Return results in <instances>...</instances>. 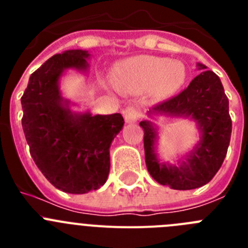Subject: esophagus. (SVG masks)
<instances>
[{
	"instance_id": "esophagus-1",
	"label": "esophagus",
	"mask_w": 248,
	"mask_h": 248,
	"mask_svg": "<svg viewBox=\"0 0 248 248\" xmlns=\"http://www.w3.org/2000/svg\"><path fill=\"white\" fill-rule=\"evenodd\" d=\"M140 111L135 105H129L128 108L124 110V119L126 123H135L139 120Z\"/></svg>"
}]
</instances>
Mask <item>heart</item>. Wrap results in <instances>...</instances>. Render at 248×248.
I'll use <instances>...</instances> for the list:
<instances>
[{"mask_svg": "<svg viewBox=\"0 0 248 248\" xmlns=\"http://www.w3.org/2000/svg\"><path fill=\"white\" fill-rule=\"evenodd\" d=\"M185 76L183 63L160 57L139 56L126 59L117 68V85L125 92L153 88L155 94L165 97L180 88Z\"/></svg>", "mask_w": 248, "mask_h": 248, "instance_id": "1", "label": "heart"}]
</instances>
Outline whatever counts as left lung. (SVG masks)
I'll list each match as a JSON object with an SVG mask.
<instances>
[{
	"label": "left lung",
	"instance_id": "obj_1",
	"mask_svg": "<svg viewBox=\"0 0 248 248\" xmlns=\"http://www.w3.org/2000/svg\"><path fill=\"white\" fill-rule=\"evenodd\" d=\"M150 113L191 117L201 130L200 143L190 153L186 163L177 168L159 163L154 154L156 130L148 120L140 123L144 130L146 168L153 179L174 190L198 189L210 183L225 160L232 131L229 99L220 78L211 71L201 72L187 88L155 104Z\"/></svg>",
	"mask_w": 248,
	"mask_h": 248
}]
</instances>
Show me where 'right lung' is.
<instances>
[{
	"mask_svg": "<svg viewBox=\"0 0 248 248\" xmlns=\"http://www.w3.org/2000/svg\"><path fill=\"white\" fill-rule=\"evenodd\" d=\"M87 50L54 54L32 73L21 98L22 128L31 156L54 187L69 194L99 189L110 170L109 148L122 130V114L73 115L58 91L67 68L87 69Z\"/></svg>",
	"mask_w": 248,
	"mask_h": 248,
	"instance_id": "obj_1",
	"label": "right lung"
}]
</instances>
